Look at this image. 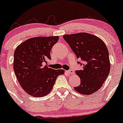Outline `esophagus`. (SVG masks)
I'll return each mask as SVG.
<instances>
[{"mask_svg":"<svg viewBox=\"0 0 123 123\" xmlns=\"http://www.w3.org/2000/svg\"><path fill=\"white\" fill-rule=\"evenodd\" d=\"M67 73H68L69 74H74V71L73 70H69L67 71Z\"/></svg>","mask_w":123,"mask_h":123,"instance_id":"obj_1","label":"esophagus"}]
</instances>
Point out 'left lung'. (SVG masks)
Wrapping results in <instances>:
<instances>
[{"mask_svg":"<svg viewBox=\"0 0 123 123\" xmlns=\"http://www.w3.org/2000/svg\"><path fill=\"white\" fill-rule=\"evenodd\" d=\"M63 38L68 43L82 68L76 70L81 84L74 90L84 95H90L101 87L110 72L109 51L99 37L87 33L65 34Z\"/></svg>","mask_w":123,"mask_h":123,"instance_id":"obj_1","label":"left lung"}]
</instances>
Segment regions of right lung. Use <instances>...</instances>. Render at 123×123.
Returning <instances> with one entry per match:
<instances>
[{
    "label": "right lung",
    "mask_w": 123,
    "mask_h": 123,
    "mask_svg": "<svg viewBox=\"0 0 123 123\" xmlns=\"http://www.w3.org/2000/svg\"><path fill=\"white\" fill-rule=\"evenodd\" d=\"M58 36L36 37L19 45L14 54V71L19 84L27 93L41 97L50 93L61 69L49 68L45 64L51 59L50 51Z\"/></svg>",
    "instance_id": "add662e5"
}]
</instances>
